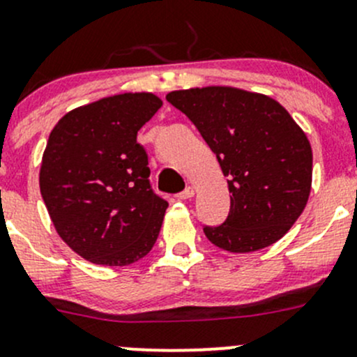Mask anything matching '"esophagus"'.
<instances>
[{
  "label": "esophagus",
  "instance_id": "esophagus-1",
  "mask_svg": "<svg viewBox=\"0 0 357 357\" xmlns=\"http://www.w3.org/2000/svg\"><path fill=\"white\" fill-rule=\"evenodd\" d=\"M193 193H195V190H193V186H186V188L183 190L181 193H178V199H181V200L192 199Z\"/></svg>",
  "mask_w": 357,
  "mask_h": 357
}]
</instances>
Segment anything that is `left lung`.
<instances>
[{
	"instance_id": "8db88e82",
	"label": "left lung",
	"mask_w": 357,
	"mask_h": 357,
	"mask_svg": "<svg viewBox=\"0 0 357 357\" xmlns=\"http://www.w3.org/2000/svg\"><path fill=\"white\" fill-rule=\"evenodd\" d=\"M165 100L195 124L228 178L229 214L204 226L208 242L236 254L278 242L304 211L312 181L311 145L289 112L228 86L171 91Z\"/></svg>"
}]
</instances>
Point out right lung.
Wrapping results in <instances>:
<instances>
[{"instance_id":"right-lung-1","label":"right lung","mask_w":357,"mask_h":357,"mask_svg":"<svg viewBox=\"0 0 357 357\" xmlns=\"http://www.w3.org/2000/svg\"><path fill=\"white\" fill-rule=\"evenodd\" d=\"M162 100L122 93L70 110L50 132L39 188L60 238L93 264L129 266L152 250L167 202L136 142Z\"/></svg>"}]
</instances>
